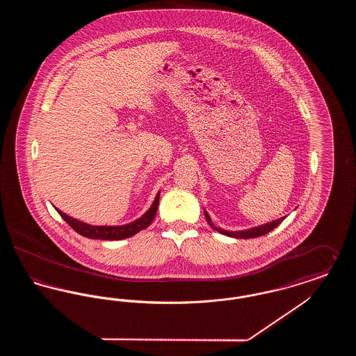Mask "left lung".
<instances>
[{"label": "left lung", "mask_w": 356, "mask_h": 356, "mask_svg": "<svg viewBox=\"0 0 356 356\" xmlns=\"http://www.w3.org/2000/svg\"><path fill=\"white\" fill-rule=\"evenodd\" d=\"M204 215H205V219L208 221V224L213 228V229H216L218 232H220L222 235H227V236L231 237H240V238H252V237L257 236H263V235H266V234H268V232H271L273 228H276L282 221L284 220V218H282V219H277V220L271 221V222H268V224H264V225H260V227H254V228H251V229H247V231H240V232H229V231H225V229H221V228H218V227H213V224L211 222V219H209V216H208V213L207 212H204Z\"/></svg>", "instance_id": "obj_1"}]
</instances>
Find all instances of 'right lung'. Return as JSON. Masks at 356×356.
Instances as JSON below:
<instances>
[{
	"mask_svg": "<svg viewBox=\"0 0 356 356\" xmlns=\"http://www.w3.org/2000/svg\"><path fill=\"white\" fill-rule=\"evenodd\" d=\"M159 195L156 196L152 207L148 209V212L141 216L138 220L134 221L131 224L127 225H120V227H97V225H89L85 224L83 221L76 220L73 218H70L68 215L63 213L61 211L57 209V212L60 213V216L64 220L68 222L69 225L80 235L89 238H100V240H121V238H127V237L134 236L137 232H140L141 229L147 228L153 219L154 215L157 212V205H159Z\"/></svg>",
	"mask_w": 356,
	"mask_h": 356,
	"instance_id": "add662e5",
	"label": "right lung"
}]
</instances>
